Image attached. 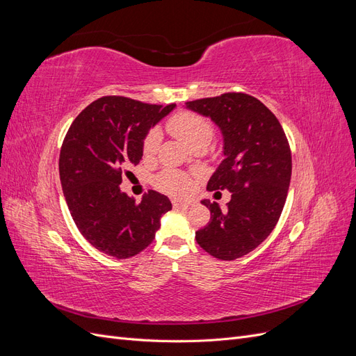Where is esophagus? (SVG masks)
Instances as JSON below:
<instances>
[{
	"label": "esophagus",
	"instance_id": "34e87169",
	"mask_svg": "<svg viewBox=\"0 0 356 356\" xmlns=\"http://www.w3.org/2000/svg\"><path fill=\"white\" fill-rule=\"evenodd\" d=\"M172 204H174V208H178V209H187L195 204V200L193 199H172Z\"/></svg>",
	"mask_w": 356,
	"mask_h": 356
}]
</instances>
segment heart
<instances>
[{
    "instance_id": "obj_1",
    "label": "heart",
    "mask_w": 356,
    "mask_h": 356,
    "mask_svg": "<svg viewBox=\"0 0 356 356\" xmlns=\"http://www.w3.org/2000/svg\"><path fill=\"white\" fill-rule=\"evenodd\" d=\"M168 129L182 143L191 148L207 147L213 138V124L208 117L193 111H181L172 115L168 120ZM160 144V134L157 129H152L144 139V154L152 156L157 152ZM156 186L172 195H181L191 187V178L175 169H166L156 178Z\"/></svg>"
}]
</instances>
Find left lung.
<instances>
[{"instance_id":"8db88e82","label":"left lung","mask_w":356,"mask_h":356,"mask_svg":"<svg viewBox=\"0 0 356 356\" xmlns=\"http://www.w3.org/2000/svg\"><path fill=\"white\" fill-rule=\"evenodd\" d=\"M186 105L221 129L224 160L207 188L232 193L225 212L202 200L211 221L196 241L215 258L236 260L266 241L281 217L293 169L288 139L276 115L251 95L230 92Z\"/></svg>"}]
</instances>
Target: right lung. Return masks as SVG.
I'll use <instances>...</instances> for the list:
<instances>
[{
	"label": "right lung",
	"instance_id": "right-lung-1",
	"mask_svg": "<svg viewBox=\"0 0 356 356\" xmlns=\"http://www.w3.org/2000/svg\"><path fill=\"white\" fill-rule=\"evenodd\" d=\"M175 104H144L104 96L75 117L62 143L60 184L71 217L96 250L129 258L153 242L170 200L149 190L136 203L120 190L122 177L143 159V144Z\"/></svg>",
	"mask_w": 356,
	"mask_h": 356
}]
</instances>
